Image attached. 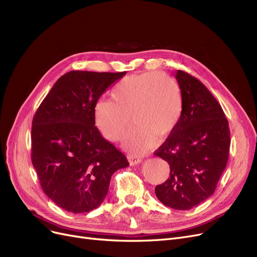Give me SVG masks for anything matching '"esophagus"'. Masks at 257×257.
Returning <instances> with one entry per match:
<instances>
[{
  "mask_svg": "<svg viewBox=\"0 0 257 257\" xmlns=\"http://www.w3.org/2000/svg\"><path fill=\"white\" fill-rule=\"evenodd\" d=\"M128 161H129L131 165H137V164H140L142 162V158L137 157V156H129Z\"/></svg>",
  "mask_w": 257,
  "mask_h": 257,
  "instance_id": "34e87169",
  "label": "esophagus"
}]
</instances>
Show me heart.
Returning a JSON list of instances; mask_svg holds the SVG:
<instances>
[{
  "instance_id": "b5f03b06",
  "label": "heart",
  "mask_w": 257,
  "mask_h": 257,
  "mask_svg": "<svg viewBox=\"0 0 257 257\" xmlns=\"http://www.w3.org/2000/svg\"><path fill=\"white\" fill-rule=\"evenodd\" d=\"M112 100L100 98L93 107V120L101 136L110 142L126 134L129 115L135 127L123 145L142 153L168 138L181 120L184 100L179 82L160 72L130 75L119 80L111 92Z\"/></svg>"
}]
</instances>
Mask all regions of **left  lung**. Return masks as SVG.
Segmentation results:
<instances>
[{
    "label": "left lung",
    "mask_w": 257,
    "mask_h": 257,
    "mask_svg": "<svg viewBox=\"0 0 257 257\" xmlns=\"http://www.w3.org/2000/svg\"><path fill=\"white\" fill-rule=\"evenodd\" d=\"M184 109L176 130L155 155L168 163L166 181L156 196L175 210H191L210 198L229 160V122L220 103L194 76L178 71Z\"/></svg>",
    "instance_id": "8db88e82"
}]
</instances>
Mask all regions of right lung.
Returning <instances> with one entry per match:
<instances>
[{
    "instance_id": "right-lung-1",
    "label": "right lung",
    "mask_w": 257,
    "mask_h": 257,
    "mask_svg": "<svg viewBox=\"0 0 257 257\" xmlns=\"http://www.w3.org/2000/svg\"><path fill=\"white\" fill-rule=\"evenodd\" d=\"M125 74L71 71L56 81L35 113L33 166L45 195L65 211L97 208L112 175L129 165L93 120L95 102Z\"/></svg>"
}]
</instances>
